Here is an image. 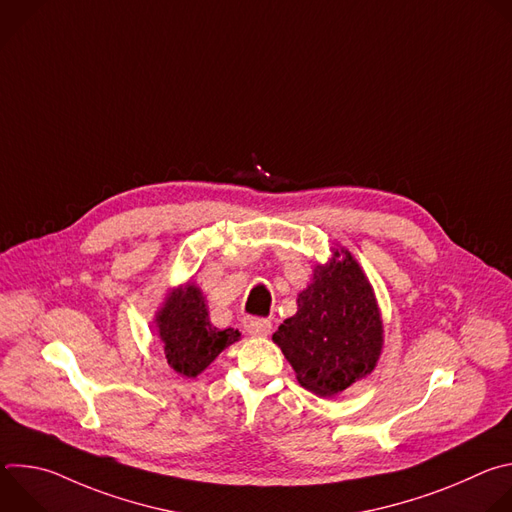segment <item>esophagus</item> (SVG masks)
<instances>
[{
    "mask_svg": "<svg viewBox=\"0 0 512 512\" xmlns=\"http://www.w3.org/2000/svg\"><path fill=\"white\" fill-rule=\"evenodd\" d=\"M243 328L253 336H267L271 332V322L265 318H245Z\"/></svg>",
    "mask_w": 512,
    "mask_h": 512,
    "instance_id": "34e87169",
    "label": "esophagus"
}]
</instances>
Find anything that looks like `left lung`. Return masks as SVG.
Returning a JSON list of instances; mask_svg holds the SVG:
<instances>
[{"label": "left lung", "mask_w": 512, "mask_h": 512, "mask_svg": "<svg viewBox=\"0 0 512 512\" xmlns=\"http://www.w3.org/2000/svg\"><path fill=\"white\" fill-rule=\"evenodd\" d=\"M273 342L300 385L322 397L338 395L375 369L383 324L373 287L348 251L314 269L298 312L277 328Z\"/></svg>", "instance_id": "1"}]
</instances>
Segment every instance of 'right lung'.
Segmentation results:
<instances>
[{"label": "right lung", "mask_w": 512, "mask_h": 512, "mask_svg": "<svg viewBox=\"0 0 512 512\" xmlns=\"http://www.w3.org/2000/svg\"><path fill=\"white\" fill-rule=\"evenodd\" d=\"M156 322L168 364L184 377L200 375L229 344L241 338L235 328L221 330L210 324L202 291L190 283L174 291Z\"/></svg>", "instance_id": "obj_1"}]
</instances>
